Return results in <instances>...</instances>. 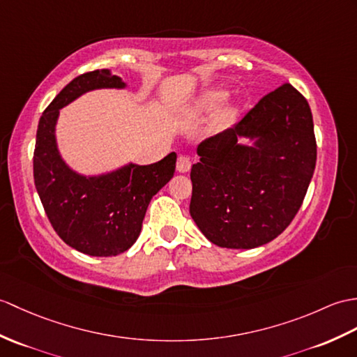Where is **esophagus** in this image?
Here are the masks:
<instances>
[{
  "label": "esophagus",
  "mask_w": 357,
  "mask_h": 357,
  "mask_svg": "<svg viewBox=\"0 0 357 357\" xmlns=\"http://www.w3.org/2000/svg\"><path fill=\"white\" fill-rule=\"evenodd\" d=\"M190 169H192V161H190L188 156L179 155L178 161H176V170L179 173H187Z\"/></svg>",
  "instance_id": "1"
}]
</instances>
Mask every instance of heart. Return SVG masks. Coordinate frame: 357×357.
Here are the masks:
<instances>
[{"label": "heart", "mask_w": 357, "mask_h": 357, "mask_svg": "<svg viewBox=\"0 0 357 357\" xmlns=\"http://www.w3.org/2000/svg\"><path fill=\"white\" fill-rule=\"evenodd\" d=\"M227 98V91L223 89H210L204 93L201 97L197 98L193 106V111L197 114H202V112H210L213 109H216V107L225 100ZM236 115V109L234 106H225L223 109L216 115V119H214V128H225L227 124H229L233 121Z\"/></svg>", "instance_id": "obj_1"}]
</instances>
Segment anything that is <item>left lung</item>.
Masks as SVG:
<instances>
[{
    "instance_id": "1",
    "label": "left lung",
    "mask_w": 357,
    "mask_h": 357,
    "mask_svg": "<svg viewBox=\"0 0 357 357\" xmlns=\"http://www.w3.org/2000/svg\"><path fill=\"white\" fill-rule=\"evenodd\" d=\"M256 139L254 146L238 143ZM190 214L211 243L251 250L291 225L317 164L310 106L283 84L222 134L199 144Z\"/></svg>"
}]
</instances>
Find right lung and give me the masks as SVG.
<instances>
[{"label":"right lung","instance_id":"right-lung-1","mask_svg":"<svg viewBox=\"0 0 357 357\" xmlns=\"http://www.w3.org/2000/svg\"><path fill=\"white\" fill-rule=\"evenodd\" d=\"M124 88L119 76L94 70L73 79L47 106L38 124L33 178L52 227L66 245L88 255H119L137 242L151 199L172 179L176 153L151 165L129 164L102 176H82L57 152L59 109L86 91Z\"/></svg>","mask_w":357,"mask_h":357}]
</instances>
